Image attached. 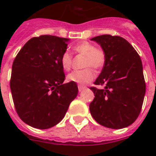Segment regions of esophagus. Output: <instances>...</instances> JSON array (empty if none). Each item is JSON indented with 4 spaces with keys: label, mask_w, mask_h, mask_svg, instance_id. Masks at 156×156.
<instances>
[{
    "label": "esophagus",
    "mask_w": 156,
    "mask_h": 156,
    "mask_svg": "<svg viewBox=\"0 0 156 156\" xmlns=\"http://www.w3.org/2000/svg\"><path fill=\"white\" fill-rule=\"evenodd\" d=\"M78 90H79V91H82V90H83L86 88L83 85H78Z\"/></svg>",
    "instance_id": "34e87169"
}]
</instances>
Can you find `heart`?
I'll return each instance as SVG.
<instances>
[{"mask_svg":"<svg viewBox=\"0 0 156 156\" xmlns=\"http://www.w3.org/2000/svg\"><path fill=\"white\" fill-rule=\"evenodd\" d=\"M73 50L76 53L85 56L83 61V67L86 68L79 70H73L69 73L68 80L78 84H87L95 78V69H100L104 66L106 61V55L104 50L100 47H95L92 43L88 41H82L76 44L73 47ZM61 65L65 70H69L73 64V57L71 54L66 51L61 54Z\"/></svg>","mask_w":156,"mask_h":156,"instance_id":"b5f03b06","label":"heart"}]
</instances>
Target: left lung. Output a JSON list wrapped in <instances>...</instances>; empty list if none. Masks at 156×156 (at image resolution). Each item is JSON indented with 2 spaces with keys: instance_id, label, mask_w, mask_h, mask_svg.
<instances>
[{
  "instance_id": "8db88e82",
  "label": "left lung",
  "mask_w": 156,
  "mask_h": 156,
  "mask_svg": "<svg viewBox=\"0 0 156 156\" xmlns=\"http://www.w3.org/2000/svg\"><path fill=\"white\" fill-rule=\"evenodd\" d=\"M106 55L100 76L91 87L95 98L90 104L93 118L103 126L122 129L130 126L140 114L146 92L143 64L139 55L124 38L103 35L91 39Z\"/></svg>"
}]
</instances>
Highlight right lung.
I'll use <instances>...</instances> for the list:
<instances>
[{
	"mask_svg": "<svg viewBox=\"0 0 156 156\" xmlns=\"http://www.w3.org/2000/svg\"><path fill=\"white\" fill-rule=\"evenodd\" d=\"M67 39L43 35L26 43L14 58L10 78L13 104L21 120L45 129L64 118L78 95V86L66 78L61 65Z\"/></svg>",
	"mask_w": 156,
	"mask_h": 156,
	"instance_id": "add662e5",
	"label": "right lung"
}]
</instances>
